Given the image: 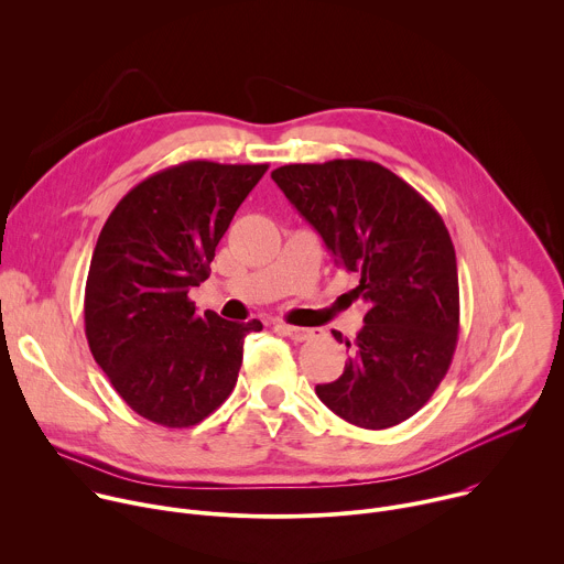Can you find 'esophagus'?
I'll use <instances>...</instances> for the list:
<instances>
[{"label":"esophagus","mask_w":564,"mask_h":564,"mask_svg":"<svg viewBox=\"0 0 564 564\" xmlns=\"http://www.w3.org/2000/svg\"><path fill=\"white\" fill-rule=\"evenodd\" d=\"M276 330L283 333L285 337L294 339V341H307L314 337V330L310 328H299V326H288V324H276Z\"/></svg>","instance_id":"34e87169"}]
</instances>
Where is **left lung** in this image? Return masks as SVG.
I'll return each instance as SVG.
<instances>
[{"mask_svg": "<svg viewBox=\"0 0 564 564\" xmlns=\"http://www.w3.org/2000/svg\"><path fill=\"white\" fill-rule=\"evenodd\" d=\"M368 303L337 381L314 390L341 420L379 431L413 417L444 379L459 330L455 248L442 216L406 181L370 160L272 172ZM339 341L341 335L335 333Z\"/></svg>", "mask_w": 564, "mask_h": 564, "instance_id": "obj_1", "label": "left lung"}]
</instances>
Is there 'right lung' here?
<instances>
[{
    "label": "right lung",
    "mask_w": 564,
    "mask_h": 564,
    "mask_svg": "<svg viewBox=\"0 0 564 564\" xmlns=\"http://www.w3.org/2000/svg\"><path fill=\"white\" fill-rule=\"evenodd\" d=\"M268 165L209 160L135 185L107 218L91 257L85 330L98 366L140 417L187 429L236 386L243 341L263 330L196 314L189 290L209 276L218 240Z\"/></svg>",
    "instance_id": "add662e5"
}]
</instances>
